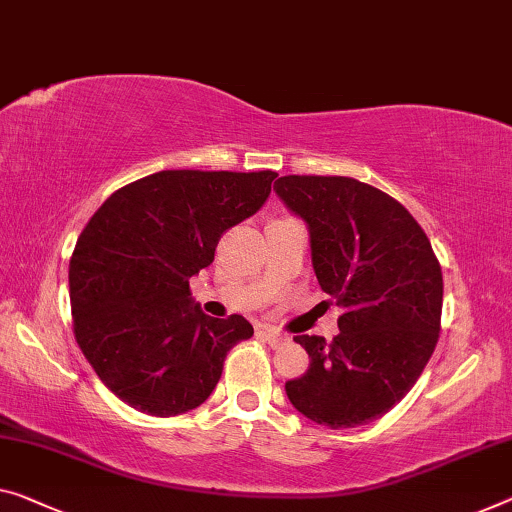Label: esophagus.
Returning <instances> with one entry per match:
<instances>
[{
    "label": "esophagus",
    "instance_id": "1",
    "mask_svg": "<svg viewBox=\"0 0 512 512\" xmlns=\"http://www.w3.org/2000/svg\"><path fill=\"white\" fill-rule=\"evenodd\" d=\"M261 336L265 338L267 343L272 345V348H281V345H286L290 341L286 334H281L279 329H272V327H263L261 329Z\"/></svg>",
    "mask_w": 512,
    "mask_h": 512
}]
</instances>
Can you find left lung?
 <instances>
[{
	"label": "left lung",
	"mask_w": 512,
	"mask_h": 512,
	"mask_svg": "<svg viewBox=\"0 0 512 512\" xmlns=\"http://www.w3.org/2000/svg\"><path fill=\"white\" fill-rule=\"evenodd\" d=\"M274 192L311 235V261L341 306L332 343L297 334L309 371L286 382L306 419L357 428L405 398L442 329V267L403 203L345 176H281Z\"/></svg>",
	"instance_id": "left-lung-1"
}]
</instances>
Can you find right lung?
I'll return each instance as SVG.
<instances>
[{"label":"right lung","mask_w":512,"mask_h":512,"mask_svg":"<svg viewBox=\"0 0 512 512\" xmlns=\"http://www.w3.org/2000/svg\"><path fill=\"white\" fill-rule=\"evenodd\" d=\"M274 171H157L116 190L84 226L68 283L75 341L102 384L151 416L190 412L217 387L242 316L210 318L190 279L270 196Z\"/></svg>","instance_id":"obj_1"}]
</instances>
